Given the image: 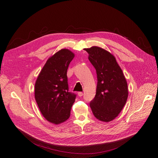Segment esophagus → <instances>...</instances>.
I'll return each mask as SVG.
<instances>
[{
	"mask_svg": "<svg viewBox=\"0 0 158 158\" xmlns=\"http://www.w3.org/2000/svg\"><path fill=\"white\" fill-rule=\"evenodd\" d=\"M83 95V93L82 92H79L78 93V96L79 97H82Z\"/></svg>",
	"mask_w": 158,
	"mask_h": 158,
	"instance_id": "obj_1",
	"label": "esophagus"
}]
</instances>
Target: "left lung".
Listing matches in <instances>:
<instances>
[{"mask_svg": "<svg viewBox=\"0 0 158 158\" xmlns=\"http://www.w3.org/2000/svg\"><path fill=\"white\" fill-rule=\"evenodd\" d=\"M85 50L97 75L96 94L90 106L96 118L108 123L118 116L127 102V80L115 57L109 52L98 46Z\"/></svg>", "mask_w": 158, "mask_h": 158, "instance_id": "left-lung-1", "label": "left lung"}]
</instances>
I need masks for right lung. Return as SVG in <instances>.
Here are the masks:
<instances>
[{
	"mask_svg": "<svg viewBox=\"0 0 158 158\" xmlns=\"http://www.w3.org/2000/svg\"><path fill=\"white\" fill-rule=\"evenodd\" d=\"M75 54L61 49L49 57L35 83V101L43 116L59 124L69 118L76 95L69 92L67 71Z\"/></svg>",
	"mask_w": 158,
	"mask_h": 158,
	"instance_id": "right-lung-1",
	"label": "right lung"
}]
</instances>
